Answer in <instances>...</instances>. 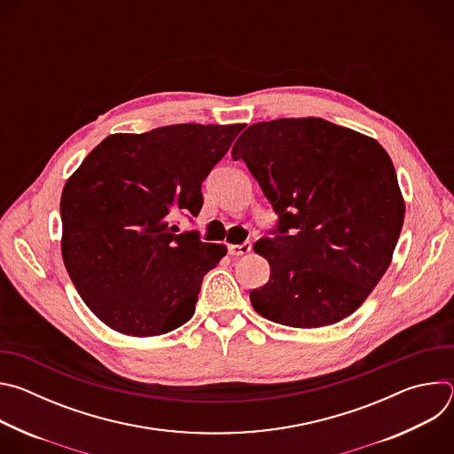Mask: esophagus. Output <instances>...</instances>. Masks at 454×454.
I'll return each instance as SVG.
<instances>
[{"label": "esophagus", "instance_id": "esophagus-1", "mask_svg": "<svg viewBox=\"0 0 454 454\" xmlns=\"http://www.w3.org/2000/svg\"><path fill=\"white\" fill-rule=\"evenodd\" d=\"M251 251V244L249 242H242V244H230L228 246V253L231 256H240V254H247Z\"/></svg>", "mask_w": 454, "mask_h": 454}]
</instances>
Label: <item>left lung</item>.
<instances>
[{"label": "left lung", "instance_id": "obj_1", "mask_svg": "<svg viewBox=\"0 0 454 454\" xmlns=\"http://www.w3.org/2000/svg\"><path fill=\"white\" fill-rule=\"evenodd\" d=\"M278 214L253 247L271 275L253 309L300 329L333 325L368 298L392 262L404 200L377 140L323 118L249 125L231 149Z\"/></svg>", "mask_w": 454, "mask_h": 454}]
</instances>
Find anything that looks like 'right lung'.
<instances>
[{"label": "right lung", "mask_w": 454, "mask_h": 454, "mask_svg": "<svg viewBox=\"0 0 454 454\" xmlns=\"http://www.w3.org/2000/svg\"><path fill=\"white\" fill-rule=\"evenodd\" d=\"M244 127L116 133L64 184L62 261L84 303L113 331L151 338L192 317L203 277L228 249L176 233L170 219L179 210L200 214L205 177Z\"/></svg>", "instance_id": "1"}]
</instances>
